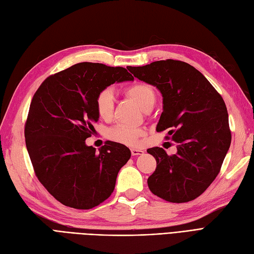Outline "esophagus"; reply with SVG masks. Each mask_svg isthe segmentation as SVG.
Returning a JSON list of instances; mask_svg holds the SVG:
<instances>
[{"instance_id": "esophagus-1", "label": "esophagus", "mask_w": 254, "mask_h": 254, "mask_svg": "<svg viewBox=\"0 0 254 254\" xmlns=\"http://www.w3.org/2000/svg\"><path fill=\"white\" fill-rule=\"evenodd\" d=\"M130 152H131L132 156H138V155H142L144 152L141 149H136V148H131L130 149Z\"/></svg>"}]
</instances>
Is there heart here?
<instances>
[{
    "label": "heart",
    "mask_w": 254,
    "mask_h": 254,
    "mask_svg": "<svg viewBox=\"0 0 254 254\" xmlns=\"http://www.w3.org/2000/svg\"><path fill=\"white\" fill-rule=\"evenodd\" d=\"M128 98L135 101L143 110H150L156 102V91L153 85L146 82L135 81L123 90ZM95 109L97 115L106 122L111 121L114 114V95L111 90L105 88L100 91L95 98ZM145 135V130L139 127L118 125L107 130V136L110 140L125 145L134 146L142 136Z\"/></svg>",
    "instance_id": "b5f03b06"
}]
</instances>
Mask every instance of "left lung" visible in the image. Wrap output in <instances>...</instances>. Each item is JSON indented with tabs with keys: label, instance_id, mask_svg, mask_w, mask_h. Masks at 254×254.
Returning <instances> with one entry per match:
<instances>
[{
	"label": "left lung",
	"instance_id": "8db88e82",
	"mask_svg": "<svg viewBox=\"0 0 254 254\" xmlns=\"http://www.w3.org/2000/svg\"><path fill=\"white\" fill-rule=\"evenodd\" d=\"M128 70L155 85L163 97L157 131L177 143V153L148 148L157 162L148 177L152 192L172 203L200 196L220 172L231 145L229 115L224 101L209 81L193 66L182 61H156Z\"/></svg>",
	"mask_w": 254,
	"mask_h": 254
}]
</instances>
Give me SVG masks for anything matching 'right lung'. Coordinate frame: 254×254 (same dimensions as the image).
Returning a JSON list of instances; mask_svg holds the SVG:
<instances>
[{
	"label": "right lung",
	"mask_w": 254,
	"mask_h": 254,
	"mask_svg": "<svg viewBox=\"0 0 254 254\" xmlns=\"http://www.w3.org/2000/svg\"><path fill=\"white\" fill-rule=\"evenodd\" d=\"M128 80L133 77L126 68L83 62L51 74L33 96L24 126L27 152L38 181L65 206L91 209L113 192L131 153L112 141L96 152L85 140L99 119L96 95Z\"/></svg>",
	"instance_id": "1"
}]
</instances>
